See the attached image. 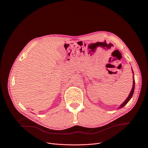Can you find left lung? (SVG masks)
<instances>
[{"label":"left lung","instance_id":"8db88e82","mask_svg":"<svg viewBox=\"0 0 148 148\" xmlns=\"http://www.w3.org/2000/svg\"><path fill=\"white\" fill-rule=\"evenodd\" d=\"M134 89H135V82H134V81H133V87H132V90H131V92H130V94L128 97L127 98V99H126L123 102V103L121 104V105L119 107V108H122L123 107H124L126 103H127L128 102V101L131 99V98H132V95H133V94H134Z\"/></svg>","mask_w":148,"mask_h":148}]
</instances>
